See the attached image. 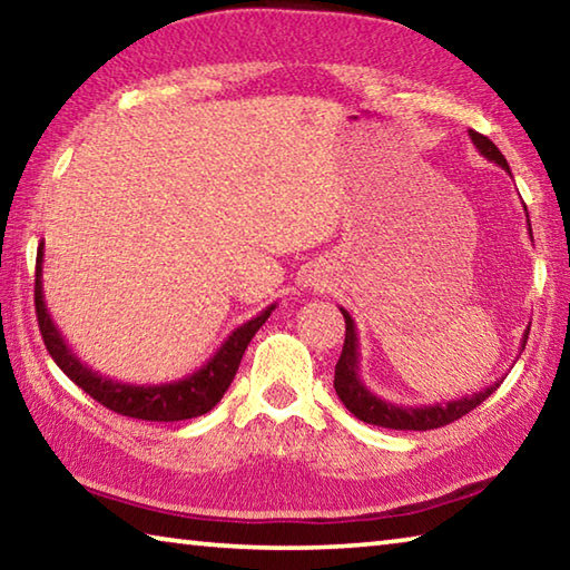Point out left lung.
I'll return each mask as SVG.
<instances>
[{
    "mask_svg": "<svg viewBox=\"0 0 570 570\" xmlns=\"http://www.w3.org/2000/svg\"><path fill=\"white\" fill-rule=\"evenodd\" d=\"M472 146L478 148L482 158L498 163L500 168L510 173L508 160L503 158V153L495 148L493 140H488L485 135H480L475 130H468ZM528 218V210H525ZM528 234H530V220H528ZM533 238V234H530ZM340 312L344 314V324H346V336H344V350L340 362H336L334 370V390L340 394V400L344 402V407L350 410L356 420H362L366 424H377V428H390V430H435L442 428V424H450L460 420L462 414H468L470 410H475L480 402H485L490 394H493L500 382L490 384V387L480 390L475 394H468L462 400H452L445 404H422V407H404V404H394L377 397V394L366 390V384L360 377V340H356V326L352 314L346 308L340 306ZM528 332L530 326L520 340V352L525 350L528 342Z\"/></svg>",
    "mask_w": 570,
    "mask_h": 570,
    "instance_id": "obj_1",
    "label": "left lung"
}]
</instances>
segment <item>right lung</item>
<instances>
[{
    "label": "right lung",
    "mask_w": 570,
    "mask_h": 570,
    "mask_svg": "<svg viewBox=\"0 0 570 570\" xmlns=\"http://www.w3.org/2000/svg\"><path fill=\"white\" fill-rule=\"evenodd\" d=\"M42 264H45V244L37 248V274H35V308H37V322H40V332L47 352H50L57 366L70 377L77 387H82L92 400H98L105 407L122 414V417H135L146 422H178L200 417L216 407L224 397L226 390L234 382L240 356H244L248 342L254 340V334L262 330L268 316L276 308V304L266 306L262 314H256L254 320L240 324L238 330L228 334V340L218 346L216 354L196 370L188 377L176 382H163V384H130L118 382L105 374L95 372L92 366L85 364L70 346H67L65 336L57 330L50 312L45 304L42 292Z\"/></svg>",
    "instance_id": "right-lung-1"
}]
</instances>
